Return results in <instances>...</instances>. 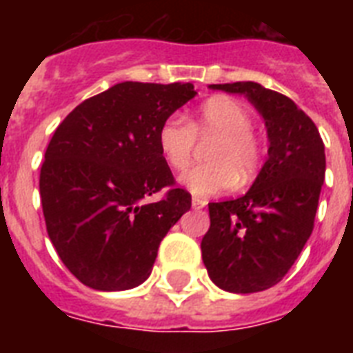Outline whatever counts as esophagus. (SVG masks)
<instances>
[{
    "instance_id": "1",
    "label": "esophagus",
    "mask_w": 353,
    "mask_h": 353,
    "mask_svg": "<svg viewBox=\"0 0 353 353\" xmlns=\"http://www.w3.org/2000/svg\"><path fill=\"white\" fill-rule=\"evenodd\" d=\"M207 203H209V201H207V199H203V198H192L194 209H205V207H207Z\"/></svg>"
}]
</instances>
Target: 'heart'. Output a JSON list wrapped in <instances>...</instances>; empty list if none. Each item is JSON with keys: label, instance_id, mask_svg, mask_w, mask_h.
<instances>
[{"label": "heart", "instance_id": "obj_1", "mask_svg": "<svg viewBox=\"0 0 353 353\" xmlns=\"http://www.w3.org/2000/svg\"><path fill=\"white\" fill-rule=\"evenodd\" d=\"M254 117L241 102L214 97L199 108L196 117L174 113L157 130V146L174 170H185L192 161L196 139L210 141L205 148L209 163L194 166L181 176V185L201 198L218 196L229 188L245 187L256 177L263 163V144L252 130Z\"/></svg>", "mask_w": 353, "mask_h": 353}]
</instances>
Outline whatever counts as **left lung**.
<instances>
[{"label":"left lung","mask_w":353,"mask_h":353,"mask_svg":"<svg viewBox=\"0 0 353 353\" xmlns=\"http://www.w3.org/2000/svg\"><path fill=\"white\" fill-rule=\"evenodd\" d=\"M240 93L268 128V161L245 196L209 203L201 256L210 280L231 293H256L284 279L312 236L326 172L317 126L291 99L256 82L212 84Z\"/></svg>","instance_id":"obj_1"}]
</instances>
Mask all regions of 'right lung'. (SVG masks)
<instances>
[{
    "instance_id": "right-lung-1",
    "label": "right lung",
    "mask_w": 353,
    "mask_h": 353,
    "mask_svg": "<svg viewBox=\"0 0 353 353\" xmlns=\"http://www.w3.org/2000/svg\"><path fill=\"white\" fill-rule=\"evenodd\" d=\"M192 84L121 82L74 108L40 170L47 234L63 265L99 291L148 279L161 240L192 205L157 146V130L194 99ZM167 188L155 204L152 193Z\"/></svg>"
}]
</instances>
